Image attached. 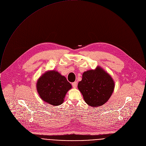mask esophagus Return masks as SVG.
<instances>
[{
    "label": "esophagus",
    "instance_id": "34e87169",
    "mask_svg": "<svg viewBox=\"0 0 146 146\" xmlns=\"http://www.w3.org/2000/svg\"><path fill=\"white\" fill-rule=\"evenodd\" d=\"M72 84V86H73V87L74 88H77V82H73Z\"/></svg>",
    "mask_w": 146,
    "mask_h": 146
}]
</instances>
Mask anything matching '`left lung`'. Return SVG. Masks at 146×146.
I'll list each match as a JSON object with an SVG mask.
<instances>
[{"label":"left lung","instance_id":"obj_1","mask_svg":"<svg viewBox=\"0 0 146 146\" xmlns=\"http://www.w3.org/2000/svg\"><path fill=\"white\" fill-rule=\"evenodd\" d=\"M112 77L102 68L85 72L78 84L85 102L96 108L104 105L110 98L114 89Z\"/></svg>","mask_w":146,"mask_h":146}]
</instances>
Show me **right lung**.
Here are the masks:
<instances>
[{"mask_svg":"<svg viewBox=\"0 0 146 146\" xmlns=\"http://www.w3.org/2000/svg\"><path fill=\"white\" fill-rule=\"evenodd\" d=\"M36 88L40 98L44 102L56 106L63 103L72 85L65 76L56 70H49L38 79Z\"/></svg>","mask_w":146,"mask_h":146,"instance_id":"obj_1","label":"right lung"}]
</instances>
